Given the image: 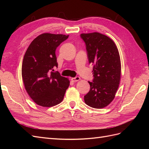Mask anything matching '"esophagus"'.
<instances>
[{
	"label": "esophagus",
	"mask_w": 149,
	"mask_h": 149,
	"mask_svg": "<svg viewBox=\"0 0 149 149\" xmlns=\"http://www.w3.org/2000/svg\"><path fill=\"white\" fill-rule=\"evenodd\" d=\"M81 79V78L79 77H72L71 78V81L72 82H77L79 81Z\"/></svg>",
	"instance_id": "obj_1"
}]
</instances>
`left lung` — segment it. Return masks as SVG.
<instances>
[{
    "mask_svg": "<svg viewBox=\"0 0 149 149\" xmlns=\"http://www.w3.org/2000/svg\"><path fill=\"white\" fill-rule=\"evenodd\" d=\"M90 63L93 64V82L84 96V102L93 108L101 109L113 100L121 77V61L115 42L97 32L83 33Z\"/></svg>",
    "mask_w": 149,
    "mask_h": 149,
    "instance_id": "left-lung-1",
    "label": "left lung"
}]
</instances>
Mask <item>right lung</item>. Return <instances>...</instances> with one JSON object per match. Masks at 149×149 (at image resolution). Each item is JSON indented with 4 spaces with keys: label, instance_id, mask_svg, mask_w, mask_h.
Masks as SVG:
<instances>
[{
    "label": "right lung",
    "instance_id": "right-lung-1",
    "mask_svg": "<svg viewBox=\"0 0 149 149\" xmlns=\"http://www.w3.org/2000/svg\"><path fill=\"white\" fill-rule=\"evenodd\" d=\"M68 38L61 34L43 33L34 39L25 53L22 80L27 93L38 105L52 107L64 98L70 81L53 71L58 66L56 50Z\"/></svg>",
    "mask_w": 149,
    "mask_h": 149
}]
</instances>
